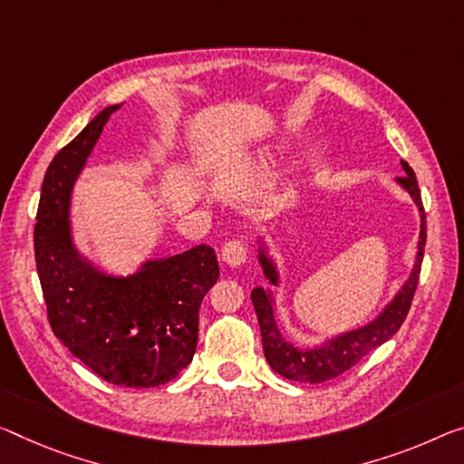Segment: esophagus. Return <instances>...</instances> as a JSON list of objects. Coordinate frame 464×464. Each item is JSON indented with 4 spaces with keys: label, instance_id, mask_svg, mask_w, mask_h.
<instances>
[{
    "label": "esophagus",
    "instance_id": "obj_1",
    "mask_svg": "<svg viewBox=\"0 0 464 464\" xmlns=\"http://www.w3.org/2000/svg\"><path fill=\"white\" fill-rule=\"evenodd\" d=\"M222 261L230 267H240L246 261V242L240 238L227 240L222 246Z\"/></svg>",
    "mask_w": 464,
    "mask_h": 464
}]
</instances>
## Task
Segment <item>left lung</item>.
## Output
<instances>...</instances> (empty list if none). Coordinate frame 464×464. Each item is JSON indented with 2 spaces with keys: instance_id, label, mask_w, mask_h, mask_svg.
<instances>
[{
  "instance_id": "1",
  "label": "left lung",
  "mask_w": 464,
  "mask_h": 464,
  "mask_svg": "<svg viewBox=\"0 0 464 464\" xmlns=\"http://www.w3.org/2000/svg\"><path fill=\"white\" fill-rule=\"evenodd\" d=\"M401 166L406 176L396 178V184L402 190L409 192L412 203L417 205L419 219H421V224H419L415 263H412L411 274L402 282L401 290L392 296V301L377 313L372 322L353 327V330L334 334L332 338H325L322 344L317 346H298L295 342L284 338L280 325H277V301L274 288H253L251 301L255 306L256 319H259L263 353H266L269 367H272L276 373L286 377V380L304 383H322L327 380H334V377L348 372V369L356 365L367 353H372L373 348L383 344V342H388L398 330H401V325L406 319V313L411 309L412 295H415L419 282V274H421V261L427 238L425 211L421 192H419L417 176L406 161H401ZM256 261H259L263 276L267 277L269 284H272V286H280V269H277V263L272 253H269L267 240L263 237L256 238Z\"/></svg>"
}]
</instances>
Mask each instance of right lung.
I'll use <instances>...</instances> for the list:
<instances>
[{
	"mask_svg": "<svg viewBox=\"0 0 464 464\" xmlns=\"http://www.w3.org/2000/svg\"><path fill=\"white\" fill-rule=\"evenodd\" d=\"M99 111L49 163L34 226V261L52 330L78 361L113 386L155 388L192 361L198 306L218 282L208 245L147 256L113 274L76 246L70 203L78 176L113 111Z\"/></svg>",
	"mask_w": 464,
	"mask_h": 464,
	"instance_id": "obj_1",
	"label": "right lung"
}]
</instances>
